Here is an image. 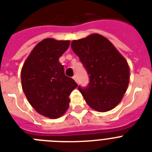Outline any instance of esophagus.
<instances>
[{
  "label": "esophagus",
  "mask_w": 152,
  "mask_h": 152,
  "mask_svg": "<svg viewBox=\"0 0 152 152\" xmlns=\"http://www.w3.org/2000/svg\"><path fill=\"white\" fill-rule=\"evenodd\" d=\"M73 79L75 80L76 82H77V75H74V77H73Z\"/></svg>",
  "instance_id": "1"
}]
</instances>
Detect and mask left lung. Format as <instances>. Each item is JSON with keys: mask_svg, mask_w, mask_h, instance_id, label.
<instances>
[{"mask_svg": "<svg viewBox=\"0 0 152 152\" xmlns=\"http://www.w3.org/2000/svg\"><path fill=\"white\" fill-rule=\"evenodd\" d=\"M71 46L89 75L87 87L78 86L85 102L98 112L113 110L128 87L127 61L110 40L99 34L73 40Z\"/></svg>", "mask_w": 152, "mask_h": 152, "instance_id": "8db88e82", "label": "left lung"}]
</instances>
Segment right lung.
Instances as JSON below:
<instances>
[{"instance_id": "1", "label": "right lung", "mask_w": 152, "mask_h": 152, "mask_svg": "<svg viewBox=\"0 0 152 152\" xmlns=\"http://www.w3.org/2000/svg\"><path fill=\"white\" fill-rule=\"evenodd\" d=\"M69 45V40L45 39L34 47L22 68V89L28 102L48 118H59L66 113L69 96L77 86L59 62Z\"/></svg>"}]
</instances>
